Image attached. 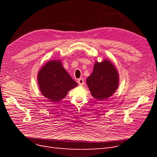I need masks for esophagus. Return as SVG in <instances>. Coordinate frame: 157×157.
Returning <instances> with one entry per match:
<instances>
[{"label": "esophagus", "instance_id": "esophagus-1", "mask_svg": "<svg viewBox=\"0 0 157 157\" xmlns=\"http://www.w3.org/2000/svg\"><path fill=\"white\" fill-rule=\"evenodd\" d=\"M78 84L80 85V86H82V85H84V79L82 78H79V79L78 80Z\"/></svg>", "mask_w": 157, "mask_h": 157}]
</instances>
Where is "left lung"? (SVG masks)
Returning a JSON list of instances; mask_svg holds the SVG:
<instances>
[{
  "label": "left lung",
  "mask_w": 157,
  "mask_h": 157,
  "mask_svg": "<svg viewBox=\"0 0 157 157\" xmlns=\"http://www.w3.org/2000/svg\"><path fill=\"white\" fill-rule=\"evenodd\" d=\"M92 96L98 101H103L116 92L119 83L117 69L110 61H96L92 73L86 79Z\"/></svg>",
  "instance_id": "left-lung-1"
}]
</instances>
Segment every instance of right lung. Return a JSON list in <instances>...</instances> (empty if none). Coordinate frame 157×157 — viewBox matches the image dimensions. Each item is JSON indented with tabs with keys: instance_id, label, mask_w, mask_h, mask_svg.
Masks as SVG:
<instances>
[{
	"instance_id": "obj_1",
	"label": "right lung",
	"mask_w": 157,
	"mask_h": 157,
	"mask_svg": "<svg viewBox=\"0 0 157 157\" xmlns=\"http://www.w3.org/2000/svg\"><path fill=\"white\" fill-rule=\"evenodd\" d=\"M37 78L42 94L54 103L63 99L70 90L77 86V83L63 67L60 60L46 63L39 71Z\"/></svg>"
}]
</instances>
